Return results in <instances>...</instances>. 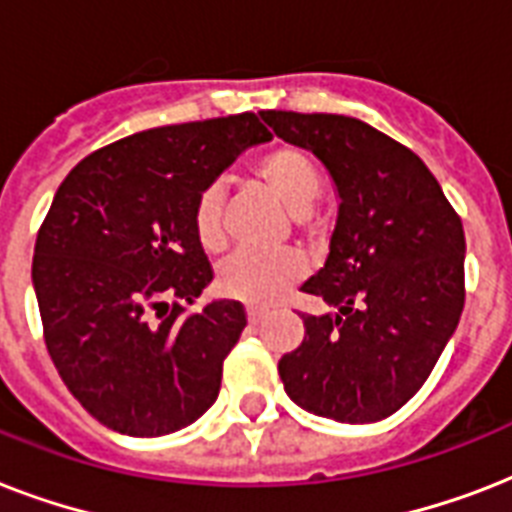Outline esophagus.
I'll return each instance as SVG.
<instances>
[{"label": "esophagus", "instance_id": "esophagus-1", "mask_svg": "<svg viewBox=\"0 0 512 512\" xmlns=\"http://www.w3.org/2000/svg\"><path fill=\"white\" fill-rule=\"evenodd\" d=\"M247 319H249V324H260V321L265 319V311L263 308H255V305H249Z\"/></svg>", "mask_w": 512, "mask_h": 512}]
</instances>
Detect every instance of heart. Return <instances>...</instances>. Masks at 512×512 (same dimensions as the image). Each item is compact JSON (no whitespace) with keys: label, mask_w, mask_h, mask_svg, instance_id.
I'll list each match as a JSON object with an SVG mask.
<instances>
[{"label":"heart","mask_w":512,"mask_h":512,"mask_svg":"<svg viewBox=\"0 0 512 512\" xmlns=\"http://www.w3.org/2000/svg\"><path fill=\"white\" fill-rule=\"evenodd\" d=\"M252 177L295 215L297 223L311 228V207L319 199L324 177L308 151L289 143L268 148L252 164ZM223 201L225 193L220 183L204 185L193 201V233L207 252H217L223 247ZM303 271V260L292 252H276V255L239 252L220 265L217 289L225 297L241 303L271 305L303 279Z\"/></svg>","instance_id":"b5f03b06"}]
</instances>
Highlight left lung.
Masks as SVG:
<instances>
[{"label": "left lung", "mask_w": 512, "mask_h": 512, "mask_svg": "<svg viewBox=\"0 0 512 512\" xmlns=\"http://www.w3.org/2000/svg\"><path fill=\"white\" fill-rule=\"evenodd\" d=\"M308 148L340 193L329 257L305 295L335 316L300 313L305 337L279 361L287 396L337 422H377L422 388L465 305V231L420 156L340 114L260 111Z\"/></svg>", "instance_id": "1"}]
</instances>
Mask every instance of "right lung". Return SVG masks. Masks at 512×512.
Here are the masks:
<instances>
[{
    "instance_id": "obj_1",
    "label": "right lung",
    "mask_w": 512,
    "mask_h": 512,
    "mask_svg": "<svg viewBox=\"0 0 512 512\" xmlns=\"http://www.w3.org/2000/svg\"><path fill=\"white\" fill-rule=\"evenodd\" d=\"M265 140L249 111L167 124L92 151L60 183L31 279L60 380L106 428L167 436L215 404L247 313L236 300L188 311L215 276L193 201Z\"/></svg>"
}]
</instances>
